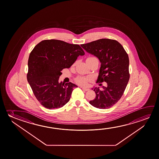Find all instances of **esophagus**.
I'll return each mask as SVG.
<instances>
[{"instance_id":"1","label":"esophagus","mask_w":159,"mask_h":159,"mask_svg":"<svg viewBox=\"0 0 159 159\" xmlns=\"http://www.w3.org/2000/svg\"><path fill=\"white\" fill-rule=\"evenodd\" d=\"M82 89L86 91H89V89L85 88H82Z\"/></svg>"}]
</instances>
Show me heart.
Listing matches in <instances>:
<instances>
[{"mask_svg":"<svg viewBox=\"0 0 159 159\" xmlns=\"http://www.w3.org/2000/svg\"><path fill=\"white\" fill-rule=\"evenodd\" d=\"M95 57H89L87 59H95ZM90 80V78H85L83 76H79L78 78L76 79V81L77 83L79 84L80 85L85 86L88 84V81Z\"/></svg>","mask_w":159,"mask_h":159,"instance_id":"obj_1","label":"heart"}]
</instances>
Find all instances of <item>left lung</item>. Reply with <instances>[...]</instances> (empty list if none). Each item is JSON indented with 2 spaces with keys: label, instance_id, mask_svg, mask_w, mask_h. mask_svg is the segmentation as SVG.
<instances>
[{
  "label": "left lung",
  "instance_id": "1",
  "mask_svg": "<svg viewBox=\"0 0 159 159\" xmlns=\"http://www.w3.org/2000/svg\"><path fill=\"white\" fill-rule=\"evenodd\" d=\"M80 46L100 60L101 66L97 83H107V86H103L102 89L99 87L92 88L96 96L89 102L90 104L100 109L112 107L120 100L129 81L128 54L122 46L113 39H102Z\"/></svg>",
  "mask_w": 159,
  "mask_h": 159
}]
</instances>
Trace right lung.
I'll return each mask as SVG.
<instances>
[{"mask_svg":"<svg viewBox=\"0 0 159 159\" xmlns=\"http://www.w3.org/2000/svg\"><path fill=\"white\" fill-rule=\"evenodd\" d=\"M85 52L78 44L58 39L40 42L30 54L27 79L37 100L44 107H62L70 100L74 88L70 82L59 83L61 70L69 68Z\"/></svg>","mask_w":159,"mask_h":159,"instance_id":"add662e5","label":"right lung"}]
</instances>
